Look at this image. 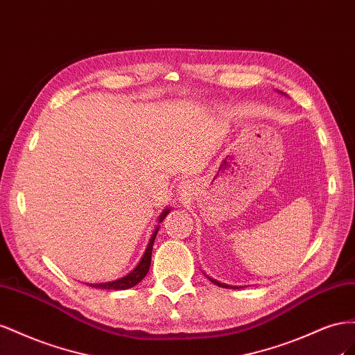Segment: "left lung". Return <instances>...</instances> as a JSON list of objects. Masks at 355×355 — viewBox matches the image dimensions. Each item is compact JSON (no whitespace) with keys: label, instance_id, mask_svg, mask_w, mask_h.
Segmentation results:
<instances>
[{"label":"left lung","instance_id":"1","mask_svg":"<svg viewBox=\"0 0 355 355\" xmlns=\"http://www.w3.org/2000/svg\"><path fill=\"white\" fill-rule=\"evenodd\" d=\"M281 95H286V94H282V92H279ZM209 278V277H208ZM209 281L211 282H214L216 286H218V287H223V288H235V287H232V286H227V284H223V282H218L217 279H212V278H209Z\"/></svg>","mask_w":355,"mask_h":355}]
</instances>
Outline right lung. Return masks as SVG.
I'll return each instance as SVG.
<instances>
[{
  "label": "right lung",
  "instance_id": "right-lung-1",
  "mask_svg": "<svg viewBox=\"0 0 355 355\" xmlns=\"http://www.w3.org/2000/svg\"><path fill=\"white\" fill-rule=\"evenodd\" d=\"M171 208H165L164 211L160 212V216L157 218V223H162L165 220V217L169 214ZM160 226H156L153 234H151L150 239H148V244H147V248L144 251L143 257H141V260L138 261V265L130 270L128 275L121 277V278H117L114 281H108V282H98V284H87L90 287L94 288H104V290H128L130 287L137 286L138 282L143 279L147 272L150 269V263H151V251H153V244H155V239H156V235H157V230H159Z\"/></svg>",
  "mask_w": 355,
  "mask_h": 355
}]
</instances>
